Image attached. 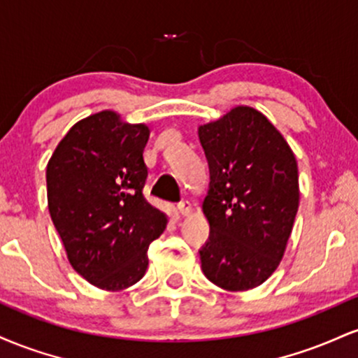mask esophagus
<instances>
[{"label":"esophagus","mask_w":358,"mask_h":358,"mask_svg":"<svg viewBox=\"0 0 358 358\" xmlns=\"http://www.w3.org/2000/svg\"><path fill=\"white\" fill-rule=\"evenodd\" d=\"M176 208H178V213L182 217H187L192 213V205L188 202H180L178 205H176Z\"/></svg>","instance_id":"esophagus-1"}]
</instances>
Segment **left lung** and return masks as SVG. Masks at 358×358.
<instances>
[{
  "mask_svg": "<svg viewBox=\"0 0 358 358\" xmlns=\"http://www.w3.org/2000/svg\"><path fill=\"white\" fill-rule=\"evenodd\" d=\"M199 138L210 170L202 271L222 289H252L276 271L293 231L296 158L269 119L248 106L200 126Z\"/></svg>",
  "mask_w": 358,
  "mask_h": 358,
  "instance_id": "obj_1",
  "label": "left lung"
}]
</instances>
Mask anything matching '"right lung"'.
Here are the masks:
<instances>
[{"mask_svg": "<svg viewBox=\"0 0 358 358\" xmlns=\"http://www.w3.org/2000/svg\"><path fill=\"white\" fill-rule=\"evenodd\" d=\"M146 124L101 110L71 127L47 165L48 210L72 268L106 291L133 286L166 215L143 195Z\"/></svg>", "mask_w": 358, "mask_h": 358, "instance_id": "right-lung-1", "label": "right lung"}]
</instances>
